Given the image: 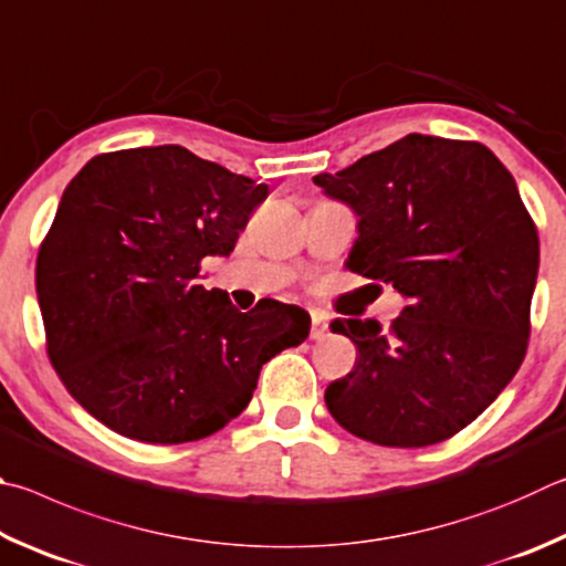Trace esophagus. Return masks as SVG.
<instances>
[{
  "label": "esophagus",
  "mask_w": 566,
  "mask_h": 566,
  "mask_svg": "<svg viewBox=\"0 0 566 566\" xmlns=\"http://www.w3.org/2000/svg\"><path fill=\"white\" fill-rule=\"evenodd\" d=\"M311 340H325L328 338V315L323 311H311Z\"/></svg>",
  "instance_id": "1"
}]
</instances>
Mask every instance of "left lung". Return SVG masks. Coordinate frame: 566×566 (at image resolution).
Listing matches in <instances>:
<instances>
[{"label": "left lung", "instance_id": "left-lung-1", "mask_svg": "<svg viewBox=\"0 0 566 566\" xmlns=\"http://www.w3.org/2000/svg\"><path fill=\"white\" fill-rule=\"evenodd\" d=\"M313 184L350 208L345 268L392 283L390 331L335 318L358 348L325 405L345 430L385 448H424L482 415L520 370L539 238L517 184L488 146L408 134Z\"/></svg>", "mask_w": 566, "mask_h": 566}]
</instances>
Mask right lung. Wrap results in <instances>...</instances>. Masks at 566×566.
Here are the masks:
<instances>
[{
    "label": "right lung",
    "instance_id": "obj_1",
    "mask_svg": "<svg viewBox=\"0 0 566 566\" xmlns=\"http://www.w3.org/2000/svg\"><path fill=\"white\" fill-rule=\"evenodd\" d=\"M268 186L184 146L94 156L59 201L36 258L54 370L124 438H208L253 398L263 365L311 333L298 305L241 313L206 291L201 261L228 255Z\"/></svg>",
    "mask_w": 566,
    "mask_h": 566
}]
</instances>
